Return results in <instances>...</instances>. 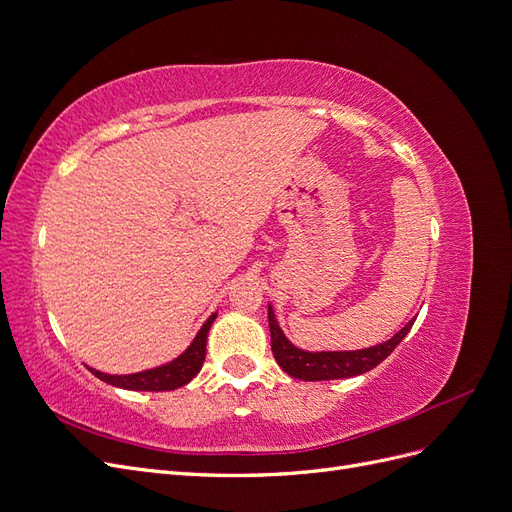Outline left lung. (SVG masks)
Masks as SVG:
<instances>
[{"label": "left lung", "instance_id": "1", "mask_svg": "<svg viewBox=\"0 0 512 512\" xmlns=\"http://www.w3.org/2000/svg\"><path fill=\"white\" fill-rule=\"evenodd\" d=\"M416 318H412L404 329L395 333L389 342L371 346L365 350H344V352H305L290 344L282 333L280 324L275 320L273 307L269 305V331H271V350L277 365H280L288 376L299 378L305 382L316 380H339L361 376L365 371L380 365L389 356L401 339H404Z\"/></svg>", "mask_w": 512, "mask_h": 512}]
</instances>
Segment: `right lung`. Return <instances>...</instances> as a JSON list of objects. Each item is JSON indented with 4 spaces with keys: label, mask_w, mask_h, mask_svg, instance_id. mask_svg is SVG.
Listing matches in <instances>:
<instances>
[{
    "label": "right lung",
    "mask_w": 512,
    "mask_h": 512,
    "mask_svg": "<svg viewBox=\"0 0 512 512\" xmlns=\"http://www.w3.org/2000/svg\"><path fill=\"white\" fill-rule=\"evenodd\" d=\"M215 316L218 314H213L203 327H200L190 348L183 354H179L175 361L147 369V371H138V374H128V376L102 374V371L89 367L91 374L106 384H113V386H119V389H128V391H175L179 386L188 384L198 374L200 367H203L205 354H207V335Z\"/></svg>",
    "instance_id": "add662e5"
}]
</instances>
